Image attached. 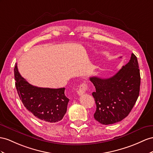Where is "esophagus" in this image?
Wrapping results in <instances>:
<instances>
[{
  "label": "esophagus",
  "mask_w": 153,
  "mask_h": 153,
  "mask_svg": "<svg viewBox=\"0 0 153 153\" xmlns=\"http://www.w3.org/2000/svg\"><path fill=\"white\" fill-rule=\"evenodd\" d=\"M87 89H88L87 84L86 83V82H83V83L79 85V88H78V90H77V92L78 94V95H79V96L83 95V94L87 91Z\"/></svg>",
  "instance_id": "1"
}]
</instances>
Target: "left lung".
<instances>
[{
    "label": "left lung",
    "mask_w": 153,
    "mask_h": 153,
    "mask_svg": "<svg viewBox=\"0 0 153 153\" xmlns=\"http://www.w3.org/2000/svg\"><path fill=\"white\" fill-rule=\"evenodd\" d=\"M140 79L138 62L134 53L128 63L112 77H90L96 88L92 92L96 104L95 120L103 125H111L126 117L139 96Z\"/></svg>",
    "instance_id": "1"
}]
</instances>
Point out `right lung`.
<instances>
[{"label": "right lung", "instance_id": "1", "mask_svg": "<svg viewBox=\"0 0 153 153\" xmlns=\"http://www.w3.org/2000/svg\"><path fill=\"white\" fill-rule=\"evenodd\" d=\"M15 87L20 100L31 114L45 122L61 121L67 110L69 99L65 88H41L32 85L23 78L15 66Z\"/></svg>", "mask_w": 153, "mask_h": 153}]
</instances>
